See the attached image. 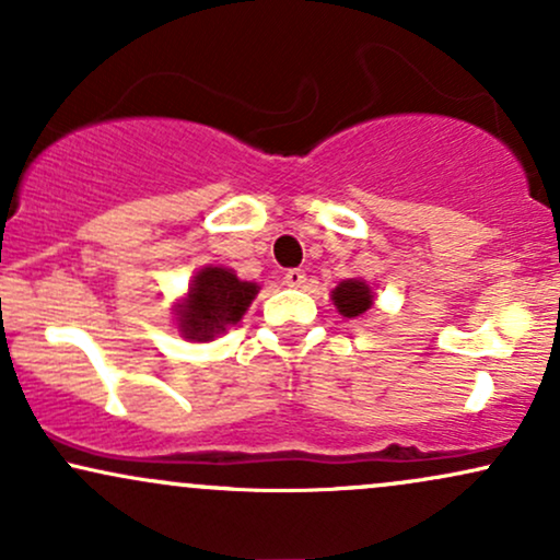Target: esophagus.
<instances>
[{"label": "esophagus", "mask_w": 560, "mask_h": 560, "mask_svg": "<svg viewBox=\"0 0 560 560\" xmlns=\"http://www.w3.org/2000/svg\"><path fill=\"white\" fill-rule=\"evenodd\" d=\"M305 281H307V276H305V271H302V268H289V271L284 273V284L292 287V289L305 287Z\"/></svg>", "instance_id": "esophagus-1"}]
</instances>
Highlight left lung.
Wrapping results in <instances>:
<instances>
[{
    "mask_svg": "<svg viewBox=\"0 0 560 560\" xmlns=\"http://www.w3.org/2000/svg\"><path fill=\"white\" fill-rule=\"evenodd\" d=\"M331 302L342 318H358L374 305V289L363 279H345L331 289Z\"/></svg>",
    "mask_w": 560,
    "mask_h": 560,
    "instance_id": "obj_1",
    "label": "left lung"
}]
</instances>
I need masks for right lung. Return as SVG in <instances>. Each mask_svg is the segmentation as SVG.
Returning a JSON list of instances; mask_svg holds the SVG:
<instances>
[{
  "mask_svg": "<svg viewBox=\"0 0 560 560\" xmlns=\"http://www.w3.org/2000/svg\"><path fill=\"white\" fill-rule=\"evenodd\" d=\"M260 284L242 281L231 268L202 266L191 276L189 289L173 305L176 329L189 342H213L242 320Z\"/></svg>",
  "mask_w": 560,
  "mask_h": 560,
  "instance_id": "right-lung-1",
  "label": "right lung"
}]
</instances>
